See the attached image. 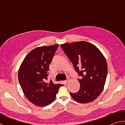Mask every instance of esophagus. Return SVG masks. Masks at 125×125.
Masks as SVG:
<instances>
[{
	"label": "esophagus",
	"mask_w": 125,
	"mask_h": 125,
	"mask_svg": "<svg viewBox=\"0 0 125 125\" xmlns=\"http://www.w3.org/2000/svg\"><path fill=\"white\" fill-rule=\"evenodd\" d=\"M69 80L68 79V80H65V83H68V82H69Z\"/></svg>",
	"instance_id": "34e87169"
}]
</instances>
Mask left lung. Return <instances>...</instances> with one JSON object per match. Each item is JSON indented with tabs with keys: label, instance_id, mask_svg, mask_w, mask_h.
Returning <instances> with one entry per match:
<instances>
[{
	"label": "left lung",
	"instance_id": "obj_1",
	"mask_svg": "<svg viewBox=\"0 0 125 125\" xmlns=\"http://www.w3.org/2000/svg\"><path fill=\"white\" fill-rule=\"evenodd\" d=\"M65 54L72 62L81 79L80 89L70 93L74 100L80 103H88L100 95L104 87L107 74L105 57L95 46L82 41L61 45Z\"/></svg>",
	"mask_w": 125,
	"mask_h": 125
}]
</instances>
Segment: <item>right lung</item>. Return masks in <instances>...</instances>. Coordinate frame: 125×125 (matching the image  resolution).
<instances>
[{"mask_svg":"<svg viewBox=\"0 0 125 125\" xmlns=\"http://www.w3.org/2000/svg\"><path fill=\"white\" fill-rule=\"evenodd\" d=\"M58 45L39 47L31 51L21 64L18 79L26 98L38 106H45L56 99L62 84L47 82L49 65Z\"/></svg>","mask_w":125,"mask_h":125,"instance_id":"1","label":"right lung"}]
</instances>
